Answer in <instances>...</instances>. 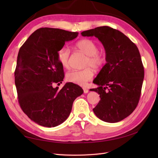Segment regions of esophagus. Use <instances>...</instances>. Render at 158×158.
<instances>
[{"label": "esophagus", "mask_w": 158, "mask_h": 158, "mask_svg": "<svg viewBox=\"0 0 158 158\" xmlns=\"http://www.w3.org/2000/svg\"><path fill=\"white\" fill-rule=\"evenodd\" d=\"M83 92H84V94H87V93L89 92V89L88 88H83Z\"/></svg>", "instance_id": "34e87169"}]
</instances>
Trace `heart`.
Masks as SVG:
<instances>
[{
    "label": "heart",
    "mask_w": 158,
    "mask_h": 158,
    "mask_svg": "<svg viewBox=\"0 0 158 158\" xmlns=\"http://www.w3.org/2000/svg\"><path fill=\"white\" fill-rule=\"evenodd\" d=\"M77 48L84 54L88 56L85 66L88 67L81 70H71L66 74L67 81L77 85H84L85 83L92 80L94 77V69H99L106 63L105 53L98 52V47L96 43L90 39H83L77 43ZM70 51L67 47H62L58 52V60L64 68L69 66Z\"/></svg>",
    "instance_id": "b5f03b06"
}]
</instances>
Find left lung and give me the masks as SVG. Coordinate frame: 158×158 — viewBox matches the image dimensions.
<instances>
[{"label": "left lung", "mask_w": 158, "mask_h": 158, "mask_svg": "<svg viewBox=\"0 0 158 158\" xmlns=\"http://www.w3.org/2000/svg\"><path fill=\"white\" fill-rule=\"evenodd\" d=\"M81 35L98 38L106 53V63L93 81L98 87L90 89L100 98L94 113L104 122H120L135 110L141 94L144 67L139 49L122 32L109 26L83 31Z\"/></svg>", "instance_id": "obj_1"}]
</instances>
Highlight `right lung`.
I'll use <instances>...</instances> for the list:
<instances>
[{"mask_svg": "<svg viewBox=\"0 0 158 158\" xmlns=\"http://www.w3.org/2000/svg\"><path fill=\"white\" fill-rule=\"evenodd\" d=\"M77 36L78 32L41 28L19 49L15 70L18 102L23 113L40 126L52 127L63 123L71 112L74 100L83 93L73 83H66L61 89L53 87L64 77L58 50Z\"/></svg>", "mask_w": 158, "mask_h": 158, "instance_id": "right-lung-1", "label": "right lung"}]
</instances>
